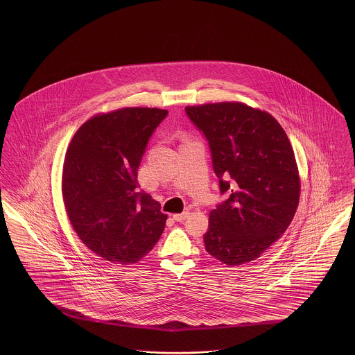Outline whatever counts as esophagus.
<instances>
[{
  "label": "esophagus",
  "mask_w": 355,
  "mask_h": 355,
  "mask_svg": "<svg viewBox=\"0 0 355 355\" xmlns=\"http://www.w3.org/2000/svg\"><path fill=\"white\" fill-rule=\"evenodd\" d=\"M189 215H190V212H189V211H184V212H182V214H174V215H173V218H174L175 221L181 223V221H183L184 218H187Z\"/></svg>",
  "instance_id": "esophagus-1"
}]
</instances>
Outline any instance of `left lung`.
<instances>
[{
	"instance_id": "1",
	"label": "left lung",
	"mask_w": 355,
	"mask_h": 355,
	"mask_svg": "<svg viewBox=\"0 0 355 355\" xmlns=\"http://www.w3.org/2000/svg\"><path fill=\"white\" fill-rule=\"evenodd\" d=\"M209 143L220 190L230 195L209 214L205 250L227 266L259 258L291 225L301 178L286 132L268 112L239 101L186 107Z\"/></svg>"
}]
</instances>
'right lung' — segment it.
Returning a JSON list of instances; mask_svg holds the SVG:
<instances>
[{"mask_svg":"<svg viewBox=\"0 0 355 355\" xmlns=\"http://www.w3.org/2000/svg\"><path fill=\"white\" fill-rule=\"evenodd\" d=\"M166 114L132 107L98 113L70 140L62 169L64 209L79 239L107 261H139L164 232L168 216L148 193H137V178L148 139Z\"/></svg>","mask_w":355,"mask_h":355,"instance_id":"obj_1","label":"right lung"}]
</instances>
